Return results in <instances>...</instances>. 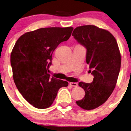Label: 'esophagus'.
Here are the masks:
<instances>
[{"label": "esophagus", "mask_w": 131, "mask_h": 131, "mask_svg": "<svg viewBox=\"0 0 131 131\" xmlns=\"http://www.w3.org/2000/svg\"><path fill=\"white\" fill-rule=\"evenodd\" d=\"M69 84H70V86L72 87H77L78 86V84L77 83H72V82L69 83Z\"/></svg>", "instance_id": "34e87169"}]
</instances>
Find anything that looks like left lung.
I'll return each mask as SVG.
<instances>
[{"mask_svg":"<svg viewBox=\"0 0 131 131\" xmlns=\"http://www.w3.org/2000/svg\"><path fill=\"white\" fill-rule=\"evenodd\" d=\"M72 35L86 48V62L94 77L91 83L80 82L85 96L77 101L84 110H91L102 105L116 87L120 66L121 55L116 39L110 32L93 25L76 27Z\"/></svg>","mask_w":131,"mask_h":131,"instance_id":"1","label":"left lung"}]
</instances>
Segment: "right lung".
<instances>
[{"label":"right lung","instance_id":"1","mask_svg":"<svg viewBox=\"0 0 131 131\" xmlns=\"http://www.w3.org/2000/svg\"><path fill=\"white\" fill-rule=\"evenodd\" d=\"M73 27H45L20 36L11 54L13 78L18 91L36 108L51 105L59 89L68 83L48 73L53 51L59 43L67 41Z\"/></svg>","mask_w":131,"mask_h":131}]
</instances>
